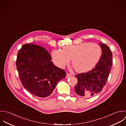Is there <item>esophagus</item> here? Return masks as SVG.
Returning <instances> with one entry per match:
<instances>
[{"label":"esophagus","instance_id":"1","mask_svg":"<svg viewBox=\"0 0 126 126\" xmlns=\"http://www.w3.org/2000/svg\"><path fill=\"white\" fill-rule=\"evenodd\" d=\"M71 76H72V75H71V74H70V73H67V76H66V78H69V77H71Z\"/></svg>","mask_w":126,"mask_h":126}]
</instances>
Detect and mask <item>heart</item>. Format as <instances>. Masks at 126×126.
Returning <instances> with one entry per match:
<instances>
[{"mask_svg": "<svg viewBox=\"0 0 126 126\" xmlns=\"http://www.w3.org/2000/svg\"><path fill=\"white\" fill-rule=\"evenodd\" d=\"M102 53V48L98 44L84 42L64 46L62 50L54 49L51 54L54 63L58 67L64 68L72 59L75 70L79 73H84L95 67Z\"/></svg>", "mask_w": 126, "mask_h": 126, "instance_id": "1", "label": "heart"}]
</instances>
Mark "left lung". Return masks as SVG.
<instances>
[{
  "label": "left lung",
  "mask_w": 126,
  "mask_h": 126,
  "mask_svg": "<svg viewBox=\"0 0 126 126\" xmlns=\"http://www.w3.org/2000/svg\"><path fill=\"white\" fill-rule=\"evenodd\" d=\"M102 49L101 58L95 67L85 73L76 75L78 83L76 93L81 97H90L100 92L106 85L112 65V53L110 47L100 43Z\"/></svg>",
  "instance_id": "left-lung-1"
}]
</instances>
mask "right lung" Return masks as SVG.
<instances>
[{
	"label": "right lung",
	"instance_id": "right-lung-1",
	"mask_svg": "<svg viewBox=\"0 0 126 126\" xmlns=\"http://www.w3.org/2000/svg\"><path fill=\"white\" fill-rule=\"evenodd\" d=\"M51 60L47 49L34 44L23 45L17 52L16 66L20 80L37 97L50 95L58 82L66 77L65 71L56 67Z\"/></svg>",
	"mask_w": 126,
	"mask_h": 126
}]
</instances>
